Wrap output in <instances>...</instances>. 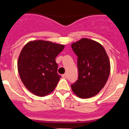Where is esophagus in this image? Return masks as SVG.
Returning a JSON list of instances; mask_svg holds the SVG:
<instances>
[{"label": "esophagus", "instance_id": "1", "mask_svg": "<svg viewBox=\"0 0 129 129\" xmlns=\"http://www.w3.org/2000/svg\"><path fill=\"white\" fill-rule=\"evenodd\" d=\"M67 76H68V75H67V74H63L62 75V78H67Z\"/></svg>", "mask_w": 129, "mask_h": 129}]
</instances>
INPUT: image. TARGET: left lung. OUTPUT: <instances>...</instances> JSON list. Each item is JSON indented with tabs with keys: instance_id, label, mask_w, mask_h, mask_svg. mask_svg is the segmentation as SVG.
Segmentation results:
<instances>
[{
	"instance_id": "left-lung-1",
	"label": "left lung",
	"mask_w": 129,
	"mask_h": 129,
	"mask_svg": "<svg viewBox=\"0 0 129 129\" xmlns=\"http://www.w3.org/2000/svg\"><path fill=\"white\" fill-rule=\"evenodd\" d=\"M78 56V80L71 85L73 92L81 98H88L98 94L108 80L110 61L102 45L83 38L72 44Z\"/></svg>"
}]
</instances>
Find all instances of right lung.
Wrapping results in <instances>:
<instances>
[{"instance_id": "obj_1", "label": "right lung", "mask_w": 129, "mask_h": 129, "mask_svg": "<svg viewBox=\"0 0 129 129\" xmlns=\"http://www.w3.org/2000/svg\"><path fill=\"white\" fill-rule=\"evenodd\" d=\"M64 45L33 41L25 45L18 59V72L27 90L38 96L53 91L61 76L57 74L56 57Z\"/></svg>"}]
</instances>
